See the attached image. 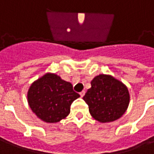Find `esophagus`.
I'll use <instances>...</instances> for the list:
<instances>
[{
	"instance_id": "34e87169",
	"label": "esophagus",
	"mask_w": 154,
	"mask_h": 154,
	"mask_svg": "<svg viewBox=\"0 0 154 154\" xmlns=\"http://www.w3.org/2000/svg\"><path fill=\"white\" fill-rule=\"evenodd\" d=\"M85 95V91H81L80 92V96L81 97H82Z\"/></svg>"
}]
</instances>
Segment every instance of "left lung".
<instances>
[{"mask_svg":"<svg viewBox=\"0 0 154 154\" xmlns=\"http://www.w3.org/2000/svg\"><path fill=\"white\" fill-rule=\"evenodd\" d=\"M83 100L88 105L91 116L97 121L108 123L119 119L129 106L128 88L110 75L100 74L91 82Z\"/></svg>","mask_w":154,"mask_h":154,"instance_id":"1","label":"left lung"}]
</instances>
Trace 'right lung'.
I'll list each match as a JSON object with an SVG mask.
<instances>
[{
  "label": "right lung",
  "mask_w": 154,
  "mask_h": 154,
  "mask_svg": "<svg viewBox=\"0 0 154 154\" xmlns=\"http://www.w3.org/2000/svg\"><path fill=\"white\" fill-rule=\"evenodd\" d=\"M80 97L70 82L54 73H46L34 82L27 94L29 106L38 118L57 123L70 113V106Z\"/></svg>",
  "instance_id": "add662e5"
}]
</instances>
